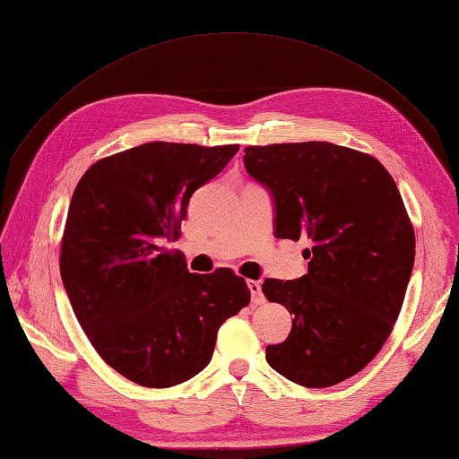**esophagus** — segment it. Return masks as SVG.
Here are the masks:
<instances>
[{
	"mask_svg": "<svg viewBox=\"0 0 459 459\" xmlns=\"http://www.w3.org/2000/svg\"><path fill=\"white\" fill-rule=\"evenodd\" d=\"M247 286H249V290H251L253 304H255V306H261V304H264V296H263V290H261V282L249 281V282H247Z\"/></svg>",
	"mask_w": 459,
	"mask_h": 459,
	"instance_id": "1",
	"label": "esophagus"
}]
</instances>
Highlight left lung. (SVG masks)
<instances>
[{
    "label": "left lung",
    "instance_id": "left-lung-1",
    "mask_svg": "<svg viewBox=\"0 0 459 459\" xmlns=\"http://www.w3.org/2000/svg\"><path fill=\"white\" fill-rule=\"evenodd\" d=\"M243 161L274 196L276 238L311 245L307 274L263 284L294 316L266 362L298 385H337L382 351L403 306L415 263L403 198L376 158L337 143L247 145Z\"/></svg>",
    "mask_w": 459,
    "mask_h": 459
}]
</instances>
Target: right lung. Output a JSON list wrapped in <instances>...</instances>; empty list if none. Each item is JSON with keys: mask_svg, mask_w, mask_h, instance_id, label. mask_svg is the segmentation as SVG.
<instances>
[{"mask_svg": "<svg viewBox=\"0 0 459 459\" xmlns=\"http://www.w3.org/2000/svg\"><path fill=\"white\" fill-rule=\"evenodd\" d=\"M239 145L150 142L95 161L77 183L60 274L89 342L113 370L143 387H173L208 366L221 323L249 306L231 268L186 271L177 241L196 188Z\"/></svg>", "mask_w": 459, "mask_h": 459, "instance_id": "right-lung-1", "label": "right lung"}]
</instances>
